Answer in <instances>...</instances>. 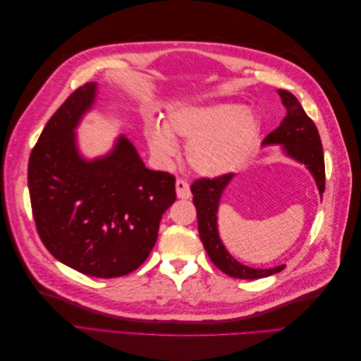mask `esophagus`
<instances>
[{"instance_id":"1","label":"esophagus","mask_w":361,"mask_h":361,"mask_svg":"<svg viewBox=\"0 0 361 361\" xmlns=\"http://www.w3.org/2000/svg\"><path fill=\"white\" fill-rule=\"evenodd\" d=\"M176 194L179 199H190L191 197V190H190V185L187 180H183V179L176 180Z\"/></svg>"}]
</instances>
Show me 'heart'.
<instances>
[{"instance_id": "b5f03b06", "label": "heart", "mask_w": 361, "mask_h": 361, "mask_svg": "<svg viewBox=\"0 0 361 361\" xmlns=\"http://www.w3.org/2000/svg\"><path fill=\"white\" fill-rule=\"evenodd\" d=\"M188 143L187 159L203 176L236 171L253 154L259 138L256 114L236 104L185 106L169 114L164 125L149 130V143L159 158L176 154V141Z\"/></svg>"}]
</instances>
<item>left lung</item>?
<instances>
[{"label":"left lung","instance_id":"1","mask_svg":"<svg viewBox=\"0 0 361 361\" xmlns=\"http://www.w3.org/2000/svg\"><path fill=\"white\" fill-rule=\"evenodd\" d=\"M277 93L286 108V117L281 120L277 129L272 130L262 141V146H283V154L307 167L316 182V187L319 190V194L322 195L325 190V166L318 129H316L313 120L305 114L297 97L286 90H277ZM232 179L233 174L228 173L215 179H197L191 185L192 203L195 206V211H197L199 235L206 253L218 269H221L224 274L235 279L256 280L277 274L281 269H285V265L269 269L243 265L241 262H238L228 253L221 241L220 233H218L216 214L221 195Z\"/></svg>","mask_w":361,"mask_h":361}]
</instances>
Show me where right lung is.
<instances>
[{
    "label": "right lung",
    "mask_w": 361,
    "mask_h": 361,
    "mask_svg": "<svg viewBox=\"0 0 361 361\" xmlns=\"http://www.w3.org/2000/svg\"><path fill=\"white\" fill-rule=\"evenodd\" d=\"M96 94L97 82L81 85L49 118L30 155L28 190L49 253L85 276L116 279L147 259L176 188L173 174L146 169L125 135L104 157L80 154L75 129Z\"/></svg>",
    "instance_id": "1"
}]
</instances>
